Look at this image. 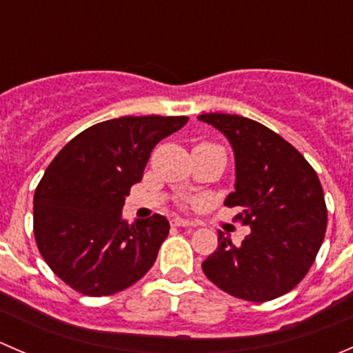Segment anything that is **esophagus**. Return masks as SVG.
<instances>
[{"mask_svg": "<svg viewBox=\"0 0 353 353\" xmlns=\"http://www.w3.org/2000/svg\"><path fill=\"white\" fill-rule=\"evenodd\" d=\"M170 225H174V227H188V229H193L194 223L190 222V220L181 219V216H174V219H170Z\"/></svg>", "mask_w": 353, "mask_h": 353, "instance_id": "1", "label": "esophagus"}]
</instances>
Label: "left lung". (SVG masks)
Listing matches in <instances>:
<instances>
[{"mask_svg":"<svg viewBox=\"0 0 353 353\" xmlns=\"http://www.w3.org/2000/svg\"><path fill=\"white\" fill-rule=\"evenodd\" d=\"M223 133L236 155V191L227 206L251 227L239 245L220 230L219 248L201 263L227 294L266 302L297 285L314 263L328 222L325 194L311 163L280 134L236 114L198 116Z\"/></svg>","mask_w":353,"mask_h":353,"instance_id":"8db88e82","label":"left lung"}]
</instances>
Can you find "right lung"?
Listing matches in <instances>:
<instances>
[{
	"instance_id": "add662e5",
	"label": "right lung",
	"mask_w": 353,
	"mask_h": 353,
	"mask_svg": "<svg viewBox=\"0 0 353 353\" xmlns=\"http://www.w3.org/2000/svg\"><path fill=\"white\" fill-rule=\"evenodd\" d=\"M186 116H124L68 141L34 194V236L56 276L90 297L137 283L169 234L162 215L128 223L124 198L140 183L152 150Z\"/></svg>"
}]
</instances>
